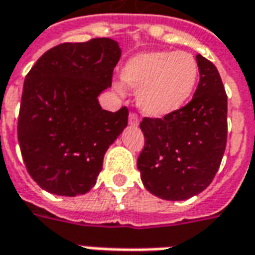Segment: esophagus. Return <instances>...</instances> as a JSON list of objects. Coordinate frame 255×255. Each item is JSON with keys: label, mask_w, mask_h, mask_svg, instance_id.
I'll return each instance as SVG.
<instances>
[{"label": "esophagus", "mask_w": 255, "mask_h": 255, "mask_svg": "<svg viewBox=\"0 0 255 255\" xmlns=\"http://www.w3.org/2000/svg\"><path fill=\"white\" fill-rule=\"evenodd\" d=\"M128 123L131 124V126H138L139 124V117L136 113H133V112H131L129 113V116H128Z\"/></svg>", "instance_id": "esophagus-1"}]
</instances>
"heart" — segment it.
<instances>
[{
	"label": "heart",
	"mask_w": 255,
	"mask_h": 255,
	"mask_svg": "<svg viewBox=\"0 0 255 255\" xmlns=\"http://www.w3.org/2000/svg\"><path fill=\"white\" fill-rule=\"evenodd\" d=\"M122 78L136 89V102L144 115L164 117L191 100L199 80V65L186 52H144L124 64Z\"/></svg>",
	"instance_id": "b5f03b06"
}]
</instances>
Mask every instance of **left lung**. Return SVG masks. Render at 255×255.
<instances>
[{"instance_id": "1", "label": "left lung", "mask_w": 255, "mask_h": 255, "mask_svg": "<svg viewBox=\"0 0 255 255\" xmlns=\"http://www.w3.org/2000/svg\"><path fill=\"white\" fill-rule=\"evenodd\" d=\"M197 61L201 78L187 105L140 122V179L147 191L166 201H184L202 192L219 171L227 146L224 84L212 61L201 54Z\"/></svg>"}]
</instances>
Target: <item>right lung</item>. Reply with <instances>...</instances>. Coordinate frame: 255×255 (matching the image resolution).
I'll list each match as a JSON object with an SVG mask.
<instances>
[{
	"instance_id": "right-lung-1",
	"label": "right lung",
	"mask_w": 255,
	"mask_h": 255,
	"mask_svg": "<svg viewBox=\"0 0 255 255\" xmlns=\"http://www.w3.org/2000/svg\"><path fill=\"white\" fill-rule=\"evenodd\" d=\"M120 56L109 38L65 42L27 73L17 139L27 171L43 190L75 197L97 182L106 150L128 123L127 106L109 112L97 100L112 86Z\"/></svg>"
}]
</instances>
